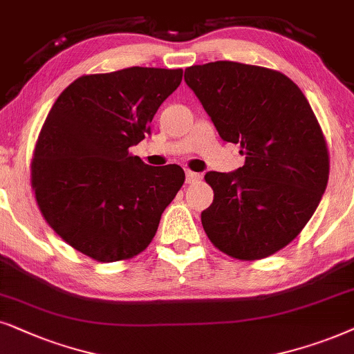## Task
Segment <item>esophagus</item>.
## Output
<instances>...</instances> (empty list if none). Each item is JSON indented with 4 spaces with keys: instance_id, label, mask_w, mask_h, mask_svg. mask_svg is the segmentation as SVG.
Listing matches in <instances>:
<instances>
[{
    "instance_id": "34e87169",
    "label": "esophagus",
    "mask_w": 354,
    "mask_h": 354,
    "mask_svg": "<svg viewBox=\"0 0 354 354\" xmlns=\"http://www.w3.org/2000/svg\"><path fill=\"white\" fill-rule=\"evenodd\" d=\"M201 180V174L191 171V169H186V183L187 185H194Z\"/></svg>"
}]
</instances>
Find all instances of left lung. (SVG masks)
Instances as JSON below:
<instances>
[{
  "instance_id": "1",
  "label": "left lung",
  "mask_w": 354,
  "mask_h": 354,
  "mask_svg": "<svg viewBox=\"0 0 354 354\" xmlns=\"http://www.w3.org/2000/svg\"><path fill=\"white\" fill-rule=\"evenodd\" d=\"M185 81L220 138L241 144L244 165L209 171L214 202L202 212L205 234L239 261L279 252L301 233L327 187L330 158L322 128L299 87L262 66L215 61L191 66Z\"/></svg>"
}]
</instances>
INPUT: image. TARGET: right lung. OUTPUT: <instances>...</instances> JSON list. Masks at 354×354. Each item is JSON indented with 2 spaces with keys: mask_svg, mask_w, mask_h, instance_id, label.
<instances>
[{
  "mask_svg": "<svg viewBox=\"0 0 354 354\" xmlns=\"http://www.w3.org/2000/svg\"><path fill=\"white\" fill-rule=\"evenodd\" d=\"M181 79L183 69L139 66L86 74L51 106L30 163L32 189L46 223L84 256H138L181 189V167H149L129 153Z\"/></svg>",
  "mask_w": 354,
  "mask_h": 354,
  "instance_id": "1",
  "label": "right lung"
}]
</instances>
